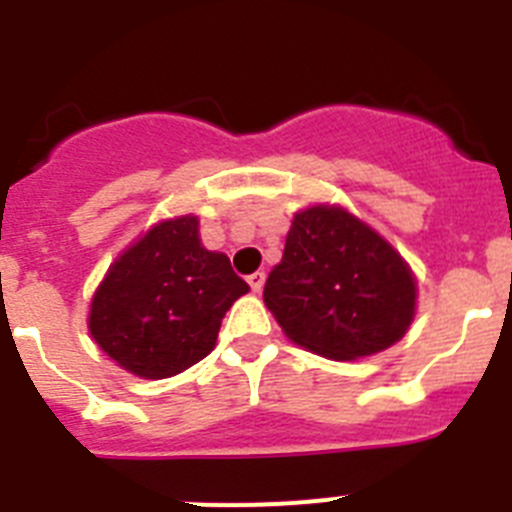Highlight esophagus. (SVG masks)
<instances>
[{
  "mask_svg": "<svg viewBox=\"0 0 512 512\" xmlns=\"http://www.w3.org/2000/svg\"><path fill=\"white\" fill-rule=\"evenodd\" d=\"M264 282H266V274H264V271H253L251 277H248V284H251L253 292H261V287H264Z\"/></svg>",
  "mask_w": 512,
  "mask_h": 512,
  "instance_id": "obj_1",
  "label": "esophagus"
}]
</instances>
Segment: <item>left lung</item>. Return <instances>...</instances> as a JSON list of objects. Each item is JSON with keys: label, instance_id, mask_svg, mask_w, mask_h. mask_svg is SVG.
<instances>
[{"label": "left lung", "instance_id": "1", "mask_svg": "<svg viewBox=\"0 0 512 512\" xmlns=\"http://www.w3.org/2000/svg\"><path fill=\"white\" fill-rule=\"evenodd\" d=\"M264 302L289 341L325 359L390 348L415 318V277L400 253L336 205L297 212Z\"/></svg>", "mask_w": 512, "mask_h": 512}]
</instances>
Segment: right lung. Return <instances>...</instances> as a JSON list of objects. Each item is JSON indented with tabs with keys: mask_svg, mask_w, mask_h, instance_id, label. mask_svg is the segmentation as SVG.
Segmentation results:
<instances>
[{
	"mask_svg": "<svg viewBox=\"0 0 512 512\" xmlns=\"http://www.w3.org/2000/svg\"><path fill=\"white\" fill-rule=\"evenodd\" d=\"M246 292L228 256L200 243L197 217H174L117 256L92 297L89 333L135 377H174L210 354Z\"/></svg>",
	"mask_w": 512,
	"mask_h": 512,
	"instance_id": "right-lung-1",
	"label": "right lung"
}]
</instances>
